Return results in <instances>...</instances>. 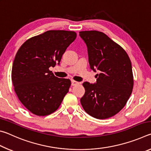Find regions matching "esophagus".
<instances>
[{
    "mask_svg": "<svg viewBox=\"0 0 151 151\" xmlns=\"http://www.w3.org/2000/svg\"><path fill=\"white\" fill-rule=\"evenodd\" d=\"M78 82H76L75 81H71V85L72 86H75L78 85Z\"/></svg>",
    "mask_w": 151,
    "mask_h": 151,
    "instance_id": "34e87169",
    "label": "esophagus"
}]
</instances>
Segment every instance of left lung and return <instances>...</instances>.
<instances>
[{"label":"left lung","mask_w":151,"mask_h":151,"mask_svg":"<svg viewBox=\"0 0 151 151\" xmlns=\"http://www.w3.org/2000/svg\"><path fill=\"white\" fill-rule=\"evenodd\" d=\"M86 43L88 62L96 72V83L85 82V93L81 99L84 110L98 119L113 116L125 106L133 88L131 60L123 48L97 30L79 32Z\"/></svg>","instance_id":"left-lung-1"}]
</instances>
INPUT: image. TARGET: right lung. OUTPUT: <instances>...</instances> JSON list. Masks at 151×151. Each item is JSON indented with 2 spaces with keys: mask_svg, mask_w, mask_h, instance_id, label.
Instances as JSON below:
<instances>
[{
  "mask_svg": "<svg viewBox=\"0 0 151 151\" xmlns=\"http://www.w3.org/2000/svg\"><path fill=\"white\" fill-rule=\"evenodd\" d=\"M76 33L67 30H48L25 41L15 56L11 78L14 90L22 104L37 116L57 111L71 82L59 78L49 70L59 65Z\"/></svg>",
  "mask_w": 151,
  "mask_h": 151,
  "instance_id": "1",
  "label": "right lung"
}]
</instances>
